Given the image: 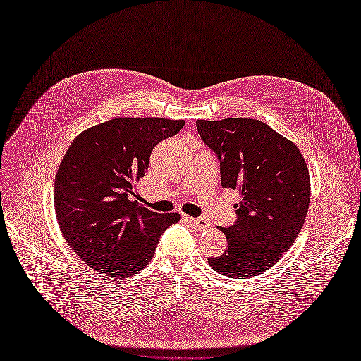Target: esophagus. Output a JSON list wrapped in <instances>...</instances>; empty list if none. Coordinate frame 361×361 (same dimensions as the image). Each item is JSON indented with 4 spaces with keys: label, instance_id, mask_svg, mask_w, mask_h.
<instances>
[{
    "label": "esophagus",
    "instance_id": "34e87169",
    "mask_svg": "<svg viewBox=\"0 0 361 361\" xmlns=\"http://www.w3.org/2000/svg\"><path fill=\"white\" fill-rule=\"evenodd\" d=\"M185 221L195 230H205L209 227V221L202 219V217H198V219H191V217H184Z\"/></svg>",
    "mask_w": 361,
    "mask_h": 361
}]
</instances>
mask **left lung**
<instances>
[{
	"label": "left lung",
	"instance_id": "1",
	"mask_svg": "<svg viewBox=\"0 0 361 361\" xmlns=\"http://www.w3.org/2000/svg\"><path fill=\"white\" fill-rule=\"evenodd\" d=\"M197 131L220 161L221 185L237 190L235 221L223 227L226 251L209 264L247 279L276 264L295 241L310 204V177L294 142L251 118L197 120Z\"/></svg>",
	"mask_w": 361,
	"mask_h": 361
}]
</instances>
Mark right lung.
<instances>
[{
  "mask_svg": "<svg viewBox=\"0 0 361 361\" xmlns=\"http://www.w3.org/2000/svg\"><path fill=\"white\" fill-rule=\"evenodd\" d=\"M184 120L114 118L82 131L59 167L56 214L66 241L94 271L130 277L152 259L161 234L180 220L154 213L131 197L152 148Z\"/></svg>",
  "mask_w": 361,
  "mask_h": 361,
  "instance_id": "1",
  "label": "right lung"
}]
</instances>
